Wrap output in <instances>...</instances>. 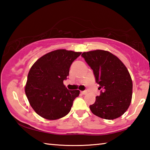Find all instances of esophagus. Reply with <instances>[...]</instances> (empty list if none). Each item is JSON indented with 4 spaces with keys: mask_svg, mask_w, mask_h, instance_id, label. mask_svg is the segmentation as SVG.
<instances>
[{
    "mask_svg": "<svg viewBox=\"0 0 150 150\" xmlns=\"http://www.w3.org/2000/svg\"><path fill=\"white\" fill-rule=\"evenodd\" d=\"M81 93L83 94V95H87V94L88 93V92L87 91H82V92H81Z\"/></svg>",
    "mask_w": 150,
    "mask_h": 150,
    "instance_id": "obj_1",
    "label": "esophagus"
}]
</instances>
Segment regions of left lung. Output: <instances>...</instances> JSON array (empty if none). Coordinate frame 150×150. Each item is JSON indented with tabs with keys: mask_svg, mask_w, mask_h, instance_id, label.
<instances>
[{
	"mask_svg": "<svg viewBox=\"0 0 150 150\" xmlns=\"http://www.w3.org/2000/svg\"><path fill=\"white\" fill-rule=\"evenodd\" d=\"M93 71L100 95L89 108L94 115L106 120L120 117L127 110L132 96V81L124 63L110 52L94 50L81 55Z\"/></svg>",
	"mask_w": 150,
	"mask_h": 150,
	"instance_id": "obj_1",
	"label": "left lung"
}]
</instances>
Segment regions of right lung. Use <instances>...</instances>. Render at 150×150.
Segmentation results:
<instances>
[{"label": "right lung", "mask_w": 150, "mask_h": 150, "mask_svg": "<svg viewBox=\"0 0 150 150\" xmlns=\"http://www.w3.org/2000/svg\"><path fill=\"white\" fill-rule=\"evenodd\" d=\"M81 54L57 50L43 55L32 66L28 75L25 93L38 115L47 120H57L67 115L79 90H68L63 81L69 76L73 61Z\"/></svg>", "instance_id": "1"}]
</instances>
